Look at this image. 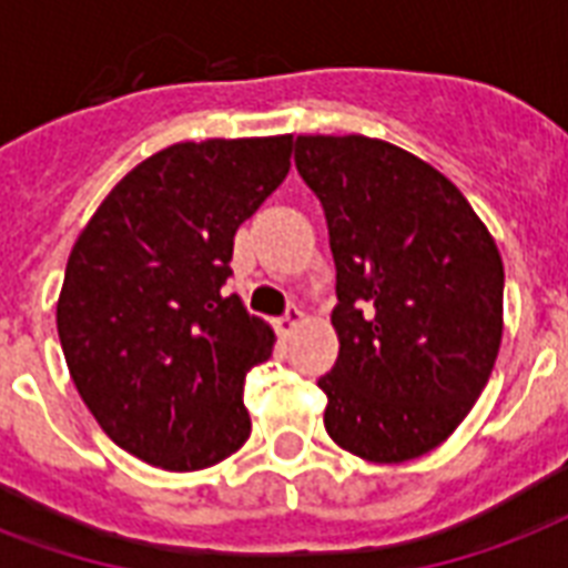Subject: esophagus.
Masks as SVG:
<instances>
[{
  "instance_id": "1",
  "label": "esophagus",
  "mask_w": 568,
  "mask_h": 568,
  "mask_svg": "<svg viewBox=\"0 0 568 568\" xmlns=\"http://www.w3.org/2000/svg\"><path fill=\"white\" fill-rule=\"evenodd\" d=\"M301 321H303V310H297V306H288L283 318H276V333H280V336H288V333H292V329L297 327Z\"/></svg>"
}]
</instances>
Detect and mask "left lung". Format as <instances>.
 I'll return each mask as SVG.
<instances>
[{"mask_svg": "<svg viewBox=\"0 0 568 568\" xmlns=\"http://www.w3.org/2000/svg\"><path fill=\"white\" fill-rule=\"evenodd\" d=\"M336 262L338 359L318 379L336 445L404 463L457 430L501 345L504 265L475 209L430 164L365 135H297Z\"/></svg>", "mask_w": 568, "mask_h": 568, "instance_id": "left-lung-1", "label": "left lung"}]
</instances>
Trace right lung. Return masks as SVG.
Here are the masks:
<instances>
[{"instance_id": "obj_1", "label": "right lung", "mask_w": 568, "mask_h": 568, "mask_svg": "<svg viewBox=\"0 0 568 568\" xmlns=\"http://www.w3.org/2000/svg\"><path fill=\"white\" fill-rule=\"evenodd\" d=\"M292 135L214 138L150 155L102 200L67 258L58 338L120 448L168 471L247 442L244 377L274 329L235 294L232 239L292 168Z\"/></svg>"}]
</instances>
